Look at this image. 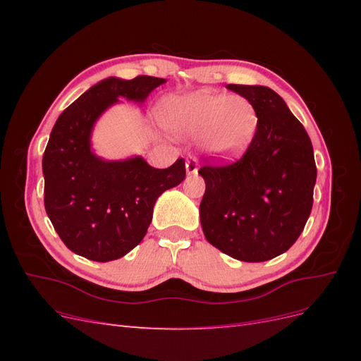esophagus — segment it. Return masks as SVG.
<instances>
[{"instance_id":"34e87169","label":"esophagus","mask_w":361,"mask_h":361,"mask_svg":"<svg viewBox=\"0 0 361 361\" xmlns=\"http://www.w3.org/2000/svg\"><path fill=\"white\" fill-rule=\"evenodd\" d=\"M185 167H187V174H195L199 170V161L195 158H188L185 162Z\"/></svg>"}]
</instances>
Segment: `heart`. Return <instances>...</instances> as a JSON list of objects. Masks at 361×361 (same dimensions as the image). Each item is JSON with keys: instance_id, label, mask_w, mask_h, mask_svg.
Returning a JSON list of instances; mask_svg holds the SVG:
<instances>
[{"instance_id": "obj_1", "label": "heart", "mask_w": 361, "mask_h": 361, "mask_svg": "<svg viewBox=\"0 0 361 361\" xmlns=\"http://www.w3.org/2000/svg\"><path fill=\"white\" fill-rule=\"evenodd\" d=\"M162 125L182 137H203V149L216 161L241 158L259 126L256 106L243 96L194 92L169 96L159 105Z\"/></svg>"}]
</instances>
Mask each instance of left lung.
Masks as SVG:
<instances>
[{
	"mask_svg": "<svg viewBox=\"0 0 361 361\" xmlns=\"http://www.w3.org/2000/svg\"><path fill=\"white\" fill-rule=\"evenodd\" d=\"M256 106L259 126L244 157L204 166L200 221L207 243L243 262H265L288 251L309 220L316 183L312 141L274 90L228 84Z\"/></svg>",
	"mask_w": 361,
	"mask_h": 361,
	"instance_id": "8db88e82",
	"label": "left lung"
}]
</instances>
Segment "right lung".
Returning a JSON list of instances; mask_svg holds the SVG:
<instances>
[{
  "label": "right lung",
  "mask_w": 361,
  "mask_h": 361,
  "mask_svg": "<svg viewBox=\"0 0 361 361\" xmlns=\"http://www.w3.org/2000/svg\"><path fill=\"white\" fill-rule=\"evenodd\" d=\"M164 78L110 76L90 87L54 125L43 154L45 209L71 251L94 262L123 257L147 232L159 195L185 179L180 158L169 169L149 166L140 155L110 161L97 157L92 133L118 99L143 104Z\"/></svg>",
  "instance_id": "obj_1"
}]
</instances>
